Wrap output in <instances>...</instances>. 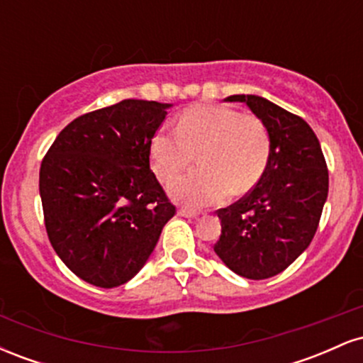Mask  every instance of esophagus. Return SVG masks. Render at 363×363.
<instances>
[{
  "label": "esophagus",
  "instance_id": "esophagus-1",
  "mask_svg": "<svg viewBox=\"0 0 363 363\" xmlns=\"http://www.w3.org/2000/svg\"><path fill=\"white\" fill-rule=\"evenodd\" d=\"M177 213L181 215V216H186V218H194V216L199 215V211L189 210V208H186V206H181V208H179Z\"/></svg>",
  "mask_w": 363,
  "mask_h": 363
}]
</instances>
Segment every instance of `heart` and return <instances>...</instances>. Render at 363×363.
I'll return each instance as SVG.
<instances>
[{"mask_svg": "<svg viewBox=\"0 0 363 363\" xmlns=\"http://www.w3.org/2000/svg\"><path fill=\"white\" fill-rule=\"evenodd\" d=\"M272 152L266 124L252 114L225 106H194L179 116L176 129H160L152 140V165L169 181L194 162L201 167L170 182V193L189 206L244 194L264 174Z\"/></svg>", "mask_w": 363, "mask_h": 363, "instance_id": "1", "label": "heart"}]
</instances>
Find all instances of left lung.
Here are the masks:
<instances>
[{
  "instance_id": "obj_1",
  "label": "left lung",
  "mask_w": 363,
  "mask_h": 363,
  "mask_svg": "<svg viewBox=\"0 0 363 363\" xmlns=\"http://www.w3.org/2000/svg\"><path fill=\"white\" fill-rule=\"evenodd\" d=\"M266 124L272 152L256 186L216 211L222 234L215 252L249 280L281 273L314 239L328 198L329 174L319 140L301 116L257 95H230Z\"/></svg>"
}]
</instances>
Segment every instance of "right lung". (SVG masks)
<instances>
[{
	"label": "right lung",
	"mask_w": 363,
	"mask_h": 363,
	"mask_svg": "<svg viewBox=\"0 0 363 363\" xmlns=\"http://www.w3.org/2000/svg\"><path fill=\"white\" fill-rule=\"evenodd\" d=\"M169 104L126 99L73 119L40 164L51 245L78 278L101 289L131 280L176 206L150 169Z\"/></svg>",
	"instance_id": "1"
}]
</instances>
